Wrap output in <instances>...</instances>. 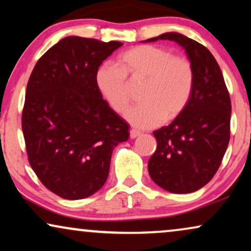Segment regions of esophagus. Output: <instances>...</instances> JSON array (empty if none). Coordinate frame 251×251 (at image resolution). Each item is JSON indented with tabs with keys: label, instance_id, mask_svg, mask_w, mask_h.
<instances>
[{
	"label": "esophagus",
	"instance_id": "1",
	"mask_svg": "<svg viewBox=\"0 0 251 251\" xmlns=\"http://www.w3.org/2000/svg\"><path fill=\"white\" fill-rule=\"evenodd\" d=\"M140 134H141V133L139 131H136V129H131V131H129V138H131V139L138 138V136Z\"/></svg>",
	"mask_w": 251,
	"mask_h": 251
}]
</instances>
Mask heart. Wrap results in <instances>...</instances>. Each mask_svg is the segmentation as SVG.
<instances>
[{"instance_id":"1","label":"heart","mask_w":251,"mask_h":251,"mask_svg":"<svg viewBox=\"0 0 251 251\" xmlns=\"http://www.w3.org/2000/svg\"><path fill=\"white\" fill-rule=\"evenodd\" d=\"M145 81L144 103L126 111L125 119L136 128L147 129L173 120L185 110L195 87L192 63L184 56L154 45L135 46L124 52L119 66L103 63L95 75L96 87L116 112H123L129 103L127 77Z\"/></svg>"}]
</instances>
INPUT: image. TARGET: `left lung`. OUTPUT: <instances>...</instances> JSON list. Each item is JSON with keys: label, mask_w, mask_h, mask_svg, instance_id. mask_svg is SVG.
Returning a JSON list of instances; mask_svg holds the SVG:
<instances>
[{"label": "left lung", "mask_w": 251, "mask_h": 251, "mask_svg": "<svg viewBox=\"0 0 251 251\" xmlns=\"http://www.w3.org/2000/svg\"><path fill=\"white\" fill-rule=\"evenodd\" d=\"M171 40L185 50L195 72L191 100L170 125L154 131L157 147L148 161L155 184L173 193L201 189L215 175L229 142L231 104L212 53L186 36L166 32L144 43Z\"/></svg>", "instance_id": "8db88e82"}]
</instances>
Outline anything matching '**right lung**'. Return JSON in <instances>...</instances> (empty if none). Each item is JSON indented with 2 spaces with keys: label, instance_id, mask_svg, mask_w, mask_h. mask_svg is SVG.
<instances>
[{
  "label": "right lung",
  "instance_id": "right-lung-1",
  "mask_svg": "<svg viewBox=\"0 0 251 251\" xmlns=\"http://www.w3.org/2000/svg\"><path fill=\"white\" fill-rule=\"evenodd\" d=\"M120 41L69 36L52 46L28 78L22 128L28 162L50 191L69 201L90 197L109 176L113 149L128 125L95 82Z\"/></svg>",
  "mask_w": 251,
  "mask_h": 251
}]
</instances>
